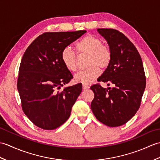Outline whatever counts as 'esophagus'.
Segmentation results:
<instances>
[{
	"label": "esophagus",
	"instance_id": "34e87169",
	"mask_svg": "<svg viewBox=\"0 0 160 160\" xmlns=\"http://www.w3.org/2000/svg\"><path fill=\"white\" fill-rule=\"evenodd\" d=\"M82 88H83L84 90H86V89H89V87L88 86V85H87V84H83V85H82Z\"/></svg>",
	"mask_w": 160,
	"mask_h": 160
}]
</instances>
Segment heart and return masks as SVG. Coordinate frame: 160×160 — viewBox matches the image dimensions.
I'll list each match as a JSON object with an SVG mask.
<instances>
[{
    "mask_svg": "<svg viewBox=\"0 0 160 160\" xmlns=\"http://www.w3.org/2000/svg\"><path fill=\"white\" fill-rule=\"evenodd\" d=\"M102 40L93 35H87L79 40L76 48L79 53L89 55L87 69L82 70L74 76V80L78 83L89 84L96 79L100 74V69L108 66L111 60L109 47L102 45ZM61 60L67 70L75 71L77 69L76 53L70 47H65L61 52Z\"/></svg>",
    "mask_w": 160,
    "mask_h": 160,
    "instance_id": "heart-1",
    "label": "heart"
}]
</instances>
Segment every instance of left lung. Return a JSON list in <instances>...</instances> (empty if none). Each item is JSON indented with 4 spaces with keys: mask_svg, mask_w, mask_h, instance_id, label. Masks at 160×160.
<instances>
[{
    "mask_svg": "<svg viewBox=\"0 0 160 160\" xmlns=\"http://www.w3.org/2000/svg\"><path fill=\"white\" fill-rule=\"evenodd\" d=\"M98 32L111 52L110 64L98 80L114 87L91 86L94 98L91 108L102 123L119 127L130 120L140 108L146 87L143 63L136 47L123 33L113 29H98Z\"/></svg>",
    "mask_w": 160,
    "mask_h": 160,
    "instance_id": "8db88e82",
    "label": "left lung"
}]
</instances>
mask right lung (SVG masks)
<instances>
[{
  "instance_id": "obj_1",
  "label": "right lung",
  "mask_w": 160,
  "mask_h": 160,
  "mask_svg": "<svg viewBox=\"0 0 160 160\" xmlns=\"http://www.w3.org/2000/svg\"><path fill=\"white\" fill-rule=\"evenodd\" d=\"M87 31L46 32L26 49L19 68L17 89L24 113L33 124L53 130L65 122L82 92V84L64 88L72 74L61 60L64 48Z\"/></svg>"
}]
</instances>
